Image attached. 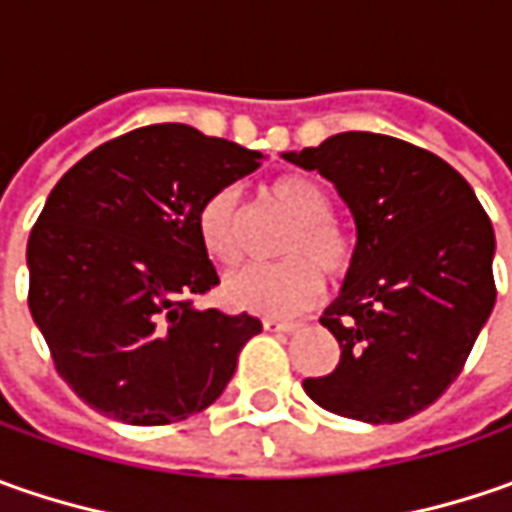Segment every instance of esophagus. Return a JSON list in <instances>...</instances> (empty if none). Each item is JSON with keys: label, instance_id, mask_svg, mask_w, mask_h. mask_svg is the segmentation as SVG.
Segmentation results:
<instances>
[{"label": "esophagus", "instance_id": "34e87169", "mask_svg": "<svg viewBox=\"0 0 512 512\" xmlns=\"http://www.w3.org/2000/svg\"><path fill=\"white\" fill-rule=\"evenodd\" d=\"M262 327H265L267 333H296V330L302 327V322H279V319H265V322H262Z\"/></svg>", "mask_w": 512, "mask_h": 512}]
</instances>
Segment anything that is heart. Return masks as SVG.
<instances>
[{
	"label": "heart",
	"instance_id": "heart-1",
	"mask_svg": "<svg viewBox=\"0 0 512 512\" xmlns=\"http://www.w3.org/2000/svg\"><path fill=\"white\" fill-rule=\"evenodd\" d=\"M270 196L293 216L282 253L290 259L273 265H247L230 273L222 285V296L230 307L287 319L319 299L322 276L339 279L353 262V245L344 227L333 219V199L325 187L310 176H279L270 182ZM199 239L205 250L233 265L239 259V193L236 187H219L207 196L199 216Z\"/></svg>",
	"mask_w": 512,
	"mask_h": 512
}]
</instances>
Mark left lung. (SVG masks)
Here are the masks:
<instances>
[{
  "label": "left lung",
  "mask_w": 512,
  "mask_h": 512,
  "mask_svg": "<svg viewBox=\"0 0 512 512\" xmlns=\"http://www.w3.org/2000/svg\"><path fill=\"white\" fill-rule=\"evenodd\" d=\"M285 159L333 182L356 222L342 293L319 319L342 356L302 387L344 419L404 422L456 382L496 305L493 225L462 173L393 136L350 130Z\"/></svg>",
  "instance_id": "1"
}]
</instances>
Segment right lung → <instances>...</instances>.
Wrapping results in <instances>:
<instances>
[{
    "instance_id": "1",
    "label": "right lung",
    "mask_w": 512,
    "mask_h": 512,
    "mask_svg": "<svg viewBox=\"0 0 512 512\" xmlns=\"http://www.w3.org/2000/svg\"><path fill=\"white\" fill-rule=\"evenodd\" d=\"M262 159L190 125H148L50 190L28 239L30 316L56 373L102 416L156 427L202 413L262 333L256 316L193 307L219 285L199 207Z\"/></svg>"
}]
</instances>
